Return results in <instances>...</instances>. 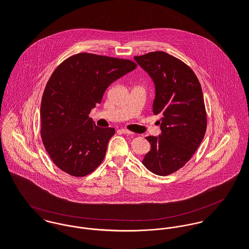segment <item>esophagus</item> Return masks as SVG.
Listing matches in <instances>:
<instances>
[{"instance_id": "1", "label": "esophagus", "mask_w": 249, "mask_h": 249, "mask_svg": "<svg viewBox=\"0 0 249 249\" xmlns=\"http://www.w3.org/2000/svg\"><path fill=\"white\" fill-rule=\"evenodd\" d=\"M120 131H121L122 133H124V134H133L131 131H129V130H127V129H124V128H122Z\"/></svg>"}]
</instances>
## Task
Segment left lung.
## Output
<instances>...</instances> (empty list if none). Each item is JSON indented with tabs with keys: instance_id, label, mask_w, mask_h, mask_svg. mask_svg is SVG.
Returning <instances> with one entry per match:
<instances>
[{
	"instance_id": "8db88e82",
	"label": "left lung",
	"mask_w": 249,
	"mask_h": 249,
	"mask_svg": "<svg viewBox=\"0 0 249 249\" xmlns=\"http://www.w3.org/2000/svg\"><path fill=\"white\" fill-rule=\"evenodd\" d=\"M153 81L152 110L159 115L161 134L147 136L150 150L142 165L152 174L168 176L182 168L203 140L207 120L200 83L191 68L164 52L135 56Z\"/></svg>"
}]
</instances>
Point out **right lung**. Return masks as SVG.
I'll use <instances>...</instances> for the list:
<instances>
[{
	"label": "right lung",
	"instance_id": "right-lung-1",
	"mask_svg": "<svg viewBox=\"0 0 249 249\" xmlns=\"http://www.w3.org/2000/svg\"><path fill=\"white\" fill-rule=\"evenodd\" d=\"M135 69L127 59L77 53L53 72L41 102V137L61 171L84 177L103 162L115 129L97 126L90 111L111 83Z\"/></svg>",
	"mask_w": 249,
	"mask_h": 249
}]
</instances>
